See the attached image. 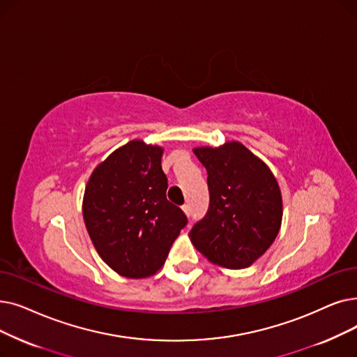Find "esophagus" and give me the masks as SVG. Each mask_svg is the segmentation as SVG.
Returning a JSON list of instances; mask_svg holds the SVG:
<instances>
[{"label":"esophagus","mask_w":357,"mask_h":357,"mask_svg":"<svg viewBox=\"0 0 357 357\" xmlns=\"http://www.w3.org/2000/svg\"><path fill=\"white\" fill-rule=\"evenodd\" d=\"M182 210H183V213L187 214V215H191V206H190V204L182 206Z\"/></svg>","instance_id":"34e87169"}]
</instances>
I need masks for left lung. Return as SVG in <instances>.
Instances as JSON below:
<instances>
[{
    "label": "left lung",
    "mask_w": 357,
    "mask_h": 357,
    "mask_svg": "<svg viewBox=\"0 0 357 357\" xmlns=\"http://www.w3.org/2000/svg\"><path fill=\"white\" fill-rule=\"evenodd\" d=\"M207 169L210 207L190 231L197 251L230 270L252 266L282 226L283 199L270 167L239 142L195 147Z\"/></svg>",
    "instance_id": "left-lung-1"
}]
</instances>
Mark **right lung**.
<instances>
[{
	"mask_svg": "<svg viewBox=\"0 0 357 357\" xmlns=\"http://www.w3.org/2000/svg\"><path fill=\"white\" fill-rule=\"evenodd\" d=\"M163 147L132 140L93 170L83 197V219L100 258L119 275L144 278L165 264L187 225L166 198Z\"/></svg>",
	"mask_w": 357,
	"mask_h": 357,
	"instance_id": "add662e5",
	"label": "right lung"
}]
</instances>
